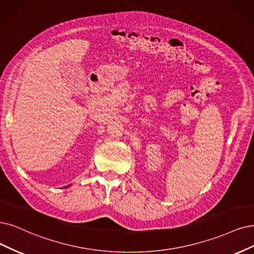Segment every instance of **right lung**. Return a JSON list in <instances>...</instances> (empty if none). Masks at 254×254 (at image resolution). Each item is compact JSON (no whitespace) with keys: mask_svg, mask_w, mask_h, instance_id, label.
Returning <instances> with one entry per match:
<instances>
[{"mask_svg":"<svg viewBox=\"0 0 254 254\" xmlns=\"http://www.w3.org/2000/svg\"><path fill=\"white\" fill-rule=\"evenodd\" d=\"M67 187H68V186H67Z\"/></svg>","mask_w":254,"mask_h":254,"instance_id":"right-lung-1","label":"right lung"}]
</instances>
